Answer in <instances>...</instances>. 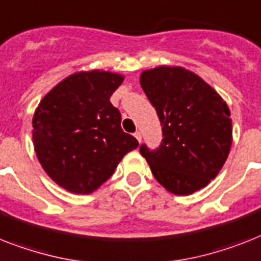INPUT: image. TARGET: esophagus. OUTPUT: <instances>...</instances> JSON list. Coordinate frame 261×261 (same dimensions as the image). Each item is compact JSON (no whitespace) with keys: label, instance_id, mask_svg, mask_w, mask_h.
<instances>
[{"label":"esophagus","instance_id":"obj_1","mask_svg":"<svg viewBox=\"0 0 261 261\" xmlns=\"http://www.w3.org/2000/svg\"><path fill=\"white\" fill-rule=\"evenodd\" d=\"M134 137L137 138L138 142H141V141H142V134H141V131H137V133H135V134H134Z\"/></svg>","mask_w":261,"mask_h":261}]
</instances>
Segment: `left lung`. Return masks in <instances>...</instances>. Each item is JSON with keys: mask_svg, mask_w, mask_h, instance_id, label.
<instances>
[{"mask_svg": "<svg viewBox=\"0 0 261 261\" xmlns=\"http://www.w3.org/2000/svg\"><path fill=\"white\" fill-rule=\"evenodd\" d=\"M141 87L156 110L164 139L156 150L139 147L155 179L189 196L216 178L232 146V119L221 96L182 67L143 71Z\"/></svg>", "mask_w": 261, "mask_h": 261, "instance_id": "obj_1", "label": "left lung"}]
</instances>
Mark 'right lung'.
Instances as JSON below:
<instances>
[{"label": "right lung", "mask_w": 261, "mask_h": 261, "mask_svg": "<svg viewBox=\"0 0 261 261\" xmlns=\"http://www.w3.org/2000/svg\"><path fill=\"white\" fill-rule=\"evenodd\" d=\"M123 76L106 71L69 75L42 97L33 115V146L42 169L63 189L96 190L138 141L120 127L110 96Z\"/></svg>", "instance_id": "obj_1"}]
</instances>
